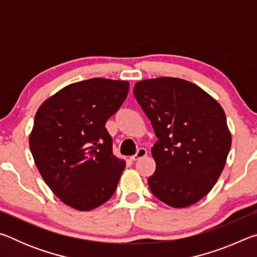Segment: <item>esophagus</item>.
<instances>
[{
    "mask_svg": "<svg viewBox=\"0 0 257 257\" xmlns=\"http://www.w3.org/2000/svg\"><path fill=\"white\" fill-rule=\"evenodd\" d=\"M146 155H147V151L145 149H139L137 151L136 154L133 155V156H130V160H132V161H137V160L142 159V158H145Z\"/></svg>",
    "mask_w": 257,
    "mask_h": 257,
    "instance_id": "obj_1",
    "label": "esophagus"
}]
</instances>
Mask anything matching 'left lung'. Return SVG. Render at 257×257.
Returning a JSON list of instances; mask_svg holds the SVG:
<instances>
[{
  "label": "left lung",
  "instance_id": "1",
  "mask_svg": "<svg viewBox=\"0 0 257 257\" xmlns=\"http://www.w3.org/2000/svg\"><path fill=\"white\" fill-rule=\"evenodd\" d=\"M134 95L158 137L152 147V194L176 208L197 203L219 179L231 147L223 108L201 87L180 78L138 81Z\"/></svg>",
  "mask_w": 257,
  "mask_h": 257
}]
</instances>
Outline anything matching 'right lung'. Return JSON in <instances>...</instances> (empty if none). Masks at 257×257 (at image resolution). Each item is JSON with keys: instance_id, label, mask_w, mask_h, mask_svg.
Wrapping results in <instances>:
<instances>
[{"instance_id": "right-lung-1", "label": "right lung", "mask_w": 257, "mask_h": 257, "mask_svg": "<svg viewBox=\"0 0 257 257\" xmlns=\"http://www.w3.org/2000/svg\"><path fill=\"white\" fill-rule=\"evenodd\" d=\"M128 92L125 80L92 78L64 87L35 115V164L56 196L78 211L101 206L118 186L125 162L113 155L105 123Z\"/></svg>"}]
</instances>
